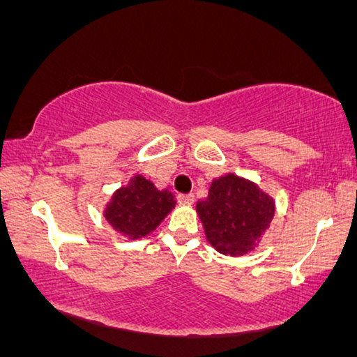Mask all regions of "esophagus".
<instances>
[{
    "label": "esophagus",
    "instance_id": "obj_1",
    "mask_svg": "<svg viewBox=\"0 0 357 357\" xmlns=\"http://www.w3.org/2000/svg\"><path fill=\"white\" fill-rule=\"evenodd\" d=\"M179 200L184 202V204H192L194 194H179Z\"/></svg>",
    "mask_w": 357,
    "mask_h": 357
}]
</instances>
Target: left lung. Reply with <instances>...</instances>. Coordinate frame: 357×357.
I'll use <instances>...</instances> for the list:
<instances>
[{
  "instance_id": "1",
  "label": "left lung",
  "mask_w": 357,
  "mask_h": 357,
  "mask_svg": "<svg viewBox=\"0 0 357 357\" xmlns=\"http://www.w3.org/2000/svg\"><path fill=\"white\" fill-rule=\"evenodd\" d=\"M274 210V200L268 194L236 174L213 181L208 199L197 204L208 242L231 257H241L258 245Z\"/></svg>"
}]
</instances>
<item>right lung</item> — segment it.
Returning a JSON list of instances; mask_svg holds the SVG:
<instances>
[{"mask_svg":"<svg viewBox=\"0 0 357 357\" xmlns=\"http://www.w3.org/2000/svg\"><path fill=\"white\" fill-rule=\"evenodd\" d=\"M174 195L168 190L155 189L151 181L137 174L130 185L116 190L104 211L115 231L130 238L151 234L174 208Z\"/></svg>","mask_w":357,"mask_h":357,"instance_id":"right-lung-1","label":"right lung"}]
</instances>
